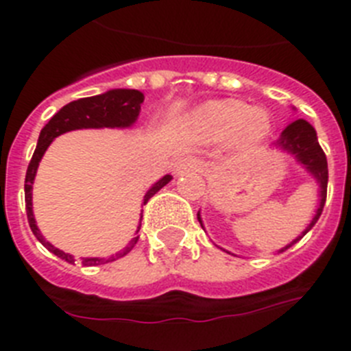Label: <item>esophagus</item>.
Here are the masks:
<instances>
[{
  "label": "esophagus",
  "instance_id": "34e87169",
  "mask_svg": "<svg viewBox=\"0 0 351 351\" xmlns=\"http://www.w3.org/2000/svg\"><path fill=\"white\" fill-rule=\"evenodd\" d=\"M173 169L176 172L182 173V172H190V170H198L200 169V163H198L195 158L191 156H184V158H179L176 163H173Z\"/></svg>",
  "mask_w": 351,
  "mask_h": 351
}]
</instances>
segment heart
I'll return each mask as SVG.
<instances>
[{
  "mask_svg": "<svg viewBox=\"0 0 351 351\" xmlns=\"http://www.w3.org/2000/svg\"><path fill=\"white\" fill-rule=\"evenodd\" d=\"M198 126L209 141H221L234 133L235 141L244 147L256 145L267 137L271 123L262 110H247L241 101H210L198 110Z\"/></svg>",
  "mask_w": 351,
  "mask_h": 351,
  "instance_id": "heart-1",
  "label": "heart"
}]
</instances>
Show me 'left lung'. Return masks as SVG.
<instances>
[{
  "label": "left lung",
  "mask_w": 351,
  "mask_h": 351,
  "mask_svg": "<svg viewBox=\"0 0 351 351\" xmlns=\"http://www.w3.org/2000/svg\"><path fill=\"white\" fill-rule=\"evenodd\" d=\"M278 144H280L281 147L287 149L288 153L295 154L297 161H300L302 165H306V169H308L309 172L315 176L316 181L320 182V188H322L320 207H318V210H316L315 218H313L311 225L306 228V232H304L299 239H295V241L291 243V244H295L297 241H300L304 235L311 230L313 225H315V223L318 221V218H320L322 210H324L325 200H327V182H328L327 156H325L322 145L318 144L315 128L309 125L308 121H304V119H297V121H293L291 125H288L287 128L283 130V133H281L280 142H278ZM197 218H198V221H200V225H202L200 214H197ZM290 246H287L285 250H288ZM285 250H281V251H285Z\"/></svg>",
  "instance_id": "obj_1"
}]
</instances>
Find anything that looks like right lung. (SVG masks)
Instances as JSON below:
<instances>
[{
    "label": "right lung",
    "instance_id": "obj_1",
    "mask_svg": "<svg viewBox=\"0 0 351 351\" xmlns=\"http://www.w3.org/2000/svg\"><path fill=\"white\" fill-rule=\"evenodd\" d=\"M144 101V95L137 89H112V91H107L104 95L98 96H89V98H80V100L70 101L68 105H64L60 112H56L51 117L47 125L43 126L42 132H40L38 144H36L35 153L29 161V167H27L26 172V181H24V195H26V214L27 221H29L31 230L35 234V237L38 239L43 246L47 247L51 253H54L56 256L63 258L64 262L73 263V256L64 253V251L58 250V247L52 246L51 243H47L43 235L40 234L38 226L35 223V216H33V209H31V190H33V181H35L36 169H38V163L42 160L45 149L49 147V144L52 142V138H56L58 135L64 132H70V130H79V128H125L135 123L138 112H141V104ZM172 176H165L163 179L156 182V184L151 188V190L145 193L144 204L149 202V198L156 195L158 191L163 188L165 184H169ZM138 235L133 237L130 241L128 246L125 250L117 253V255L110 256V258H80L82 265H104V263L114 262V260L121 258V256L128 255L130 251L133 250V246L137 244Z\"/></svg>",
    "mask_w": 351,
    "mask_h": 351
}]
</instances>
